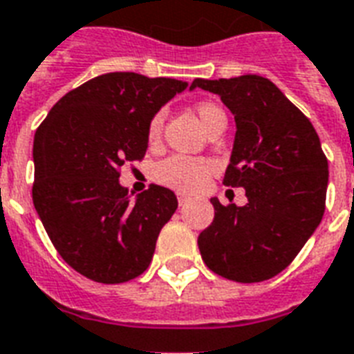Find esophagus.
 <instances>
[{"label": "esophagus", "instance_id": "obj_1", "mask_svg": "<svg viewBox=\"0 0 354 354\" xmlns=\"http://www.w3.org/2000/svg\"><path fill=\"white\" fill-rule=\"evenodd\" d=\"M188 199L190 198H188V196H185V194H177V201H179V205H185Z\"/></svg>", "mask_w": 354, "mask_h": 354}]
</instances>
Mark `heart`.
I'll use <instances>...</instances> for the list:
<instances>
[{"label":"heart","instance_id":"1","mask_svg":"<svg viewBox=\"0 0 354 354\" xmlns=\"http://www.w3.org/2000/svg\"><path fill=\"white\" fill-rule=\"evenodd\" d=\"M196 111H198L199 119L205 124L207 130L211 129L212 124H216L218 121H225L224 110L214 102H199L196 106ZM162 123H164L162 111L151 117L147 127V140L151 143H155L160 138ZM214 167H216L214 162L209 160V158L174 155L156 164L155 169H153V177L164 187L174 188L179 192H198L205 187L209 177L214 174Z\"/></svg>","mask_w":354,"mask_h":354}]
</instances>
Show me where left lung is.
Instances as JSON below:
<instances>
[{
	"instance_id": "obj_1",
	"label": "left lung",
	"mask_w": 354,
	"mask_h": 354,
	"mask_svg": "<svg viewBox=\"0 0 354 354\" xmlns=\"http://www.w3.org/2000/svg\"><path fill=\"white\" fill-rule=\"evenodd\" d=\"M216 93L235 115L237 134L225 187H243L248 203L222 205L199 233L201 257L227 280L254 283L280 274L323 218L328 160L313 124L270 80H194L190 89Z\"/></svg>"
}]
</instances>
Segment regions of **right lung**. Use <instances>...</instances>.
Instances as JSON below:
<instances>
[{"instance_id": "obj_1", "label": "right lung", "mask_w": 354, "mask_h": 354, "mask_svg": "<svg viewBox=\"0 0 354 354\" xmlns=\"http://www.w3.org/2000/svg\"><path fill=\"white\" fill-rule=\"evenodd\" d=\"M187 86L102 74L59 98L37 129L33 205L59 256L89 280L123 283L153 259L177 198L151 185L130 203L119 169L143 160L151 117Z\"/></svg>"}]
</instances>
